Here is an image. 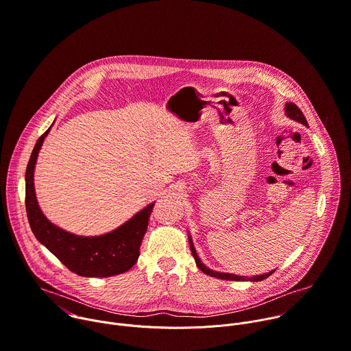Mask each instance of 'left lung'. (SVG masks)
Here are the masks:
<instances>
[{
  "instance_id": "8db88e82",
  "label": "left lung",
  "mask_w": 351,
  "mask_h": 351,
  "mask_svg": "<svg viewBox=\"0 0 351 351\" xmlns=\"http://www.w3.org/2000/svg\"><path fill=\"white\" fill-rule=\"evenodd\" d=\"M284 110H285L287 117H289L291 120H293V121H296V123H300V124H303V125L307 127V120L304 119L303 112L300 111V108H299L295 103H292V101L285 103V108H284ZM189 244H190V250H191V254H193V258H194V261H195L197 267H198L202 273H205L206 276H210V277H215V278H219V280H230V281H262V280H266L267 277H270V276L276 271V270H271V271H269V273H266V274L254 276V277H245V276H237V274H231V273L215 271V270L206 267V266L201 262V259H199L198 255H197V251H195V248H194V244H193V240H191V236H190V234H189Z\"/></svg>"
}]
</instances>
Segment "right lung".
I'll use <instances>...</instances> for the list:
<instances>
[{"label": "right lung", "instance_id": "obj_1", "mask_svg": "<svg viewBox=\"0 0 351 351\" xmlns=\"http://www.w3.org/2000/svg\"><path fill=\"white\" fill-rule=\"evenodd\" d=\"M49 131L51 128L37 141L25 178L26 212L36 239L70 271L81 277H111L128 271L141 255L139 248L154 202L145 206L120 227L101 236H77L53 224L43 213L34 189L36 162Z\"/></svg>", "mask_w": 351, "mask_h": 351}]
</instances>
